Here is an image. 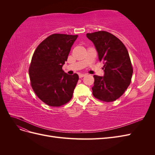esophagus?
<instances>
[{
  "label": "esophagus",
  "instance_id": "esophagus-1",
  "mask_svg": "<svg viewBox=\"0 0 155 155\" xmlns=\"http://www.w3.org/2000/svg\"><path fill=\"white\" fill-rule=\"evenodd\" d=\"M86 74H80L79 75V77L80 78H83V77H84V76H86Z\"/></svg>",
  "mask_w": 155,
  "mask_h": 155
}]
</instances>
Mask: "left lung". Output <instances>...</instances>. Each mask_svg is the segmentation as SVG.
<instances>
[{"label": "left lung", "mask_w": 155, "mask_h": 155, "mask_svg": "<svg viewBox=\"0 0 155 155\" xmlns=\"http://www.w3.org/2000/svg\"><path fill=\"white\" fill-rule=\"evenodd\" d=\"M94 45L100 61L104 64V76L94 75L92 94L106 102L123 94L131 81L133 70L128 51L116 36L105 31L87 34Z\"/></svg>", "instance_id": "8db88e82"}]
</instances>
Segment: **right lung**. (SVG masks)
I'll use <instances>...</instances> for the list:
<instances>
[{"mask_svg":"<svg viewBox=\"0 0 155 155\" xmlns=\"http://www.w3.org/2000/svg\"><path fill=\"white\" fill-rule=\"evenodd\" d=\"M78 35L52 34L35 50L29 68L33 90L39 99L51 107L68 103L79 79L77 74L68 75L62 70Z\"/></svg>","mask_w":155,"mask_h":155,"instance_id":"1","label":"right lung"}]
</instances>
